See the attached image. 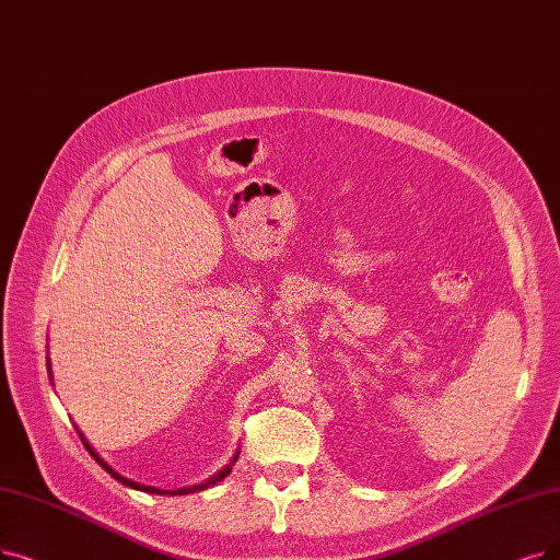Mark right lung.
I'll list each match as a JSON object with an SVG mask.
<instances>
[{
    "label": "right lung",
    "mask_w": 560,
    "mask_h": 560,
    "mask_svg": "<svg viewBox=\"0 0 560 560\" xmlns=\"http://www.w3.org/2000/svg\"><path fill=\"white\" fill-rule=\"evenodd\" d=\"M48 374H50V384H52V368H50V358H48ZM78 430V434H80V439H82V443H84V448L89 451V455H92L103 468H105V471L112 476V478H115L117 482H121V485H126V487H130V489H140V491H147V494H172V497H184V494H192V491H202V489H207V487H213V485H218L220 480H225L230 474H232V466H234V462L238 459V453L241 451H236V455L232 457V462L225 466V468H222V471H218L215 476H211L209 480H205L202 485H192V487H182V489H161V487H151V485H142V482H136V480H130V478H124L121 474H117L115 471V468H112L96 451H94V445L92 443H89L86 441V436L80 432V428H75Z\"/></svg>",
    "instance_id": "right-lung-1"
}]
</instances>
